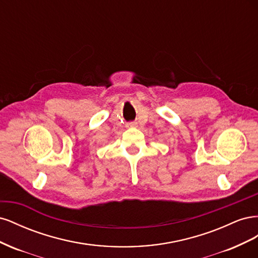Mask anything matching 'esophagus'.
I'll list each match as a JSON object with an SVG mask.
<instances>
[{"label":"esophagus","instance_id":"obj_1","mask_svg":"<svg viewBox=\"0 0 258 258\" xmlns=\"http://www.w3.org/2000/svg\"><path fill=\"white\" fill-rule=\"evenodd\" d=\"M127 127H128V128L137 127V123H136V122H128V123H127Z\"/></svg>","mask_w":258,"mask_h":258}]
</instances>
